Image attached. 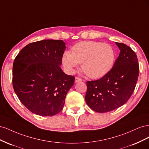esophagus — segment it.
I'll list each match as a JSON object with an SVG mask.
<instances>
[{
	"label": "esophagus",
	"mask_w": 149,
	"mask_h": 149,
	"mask_svg": "<svg viewBox=\"0 0 149 149\" xmlns=\"http://www.w3.org/2000/svg\"><path fill=\"white\" fill-rule=\"evenodd\" d=\"M83 79L81 78H80L79 77H76L75 78V83H78L80 81H82Z\"/></svg>",
	"instance_id": "34e87169"
}]
</instances>
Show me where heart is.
<instances>
[{
    "instance_id": "b5f03b06",
    "label": "heart",
    "mask_w": 149,
    "mask_h": 149,
    "mask_svg": "<svg viewBox=\"0 0 149 149\" xmlns=\"http://www.w3.org/2000/svg\"><path fill=\"white\" fill-rule=\"evenodd\" d=\"M71 52L66 51L62 63L68 73H73L79 63L89 77L100 78L113 67L116 60L114 49L109 44L100 42L85 41L75 44Z\"/></svg>"
}]
</instances>
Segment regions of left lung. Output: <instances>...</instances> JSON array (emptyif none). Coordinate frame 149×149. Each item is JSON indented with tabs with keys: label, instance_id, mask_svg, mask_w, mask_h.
I'll use <instances>...</instances> for the list:
<instances>
[{
	"label": "left lung",
	"instance_id": "left-lung-1",
	"mask_svg": "<svg viewBox=\"0 0 149 149\" xmlns=\"http://www.w3.org/2000/svg\"><path fill=\"white\" fill-rule=\"evenodd\" d=\"M120 49L112 68L100 79L87 81L85 101L97 112H107L124 105L132 94L139 66L136 53L125 44L116 42Z\"/></svg>",
	"mask_w": 149,
	"mask_h": 149
}]
</instances>
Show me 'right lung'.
<instances>
[{
	"instance_id": "right-lung-1",
	"label": "right lung",
	"mask_w": 149,
	"mask_h": 149,
	"mask_svg": "<svg viewBox=\"0 0 149 149\" xmlns=\"http://www.w3.org/2000/svg\"><path fill=\"white\" fill-rule=\"evenodd\" d=\"M66 49L61 40H43L29 43L13 64L12 84L20 102L33 113L52 116L63 108L74 77L60 66Z\"/></svg>"
}]
</instances>
